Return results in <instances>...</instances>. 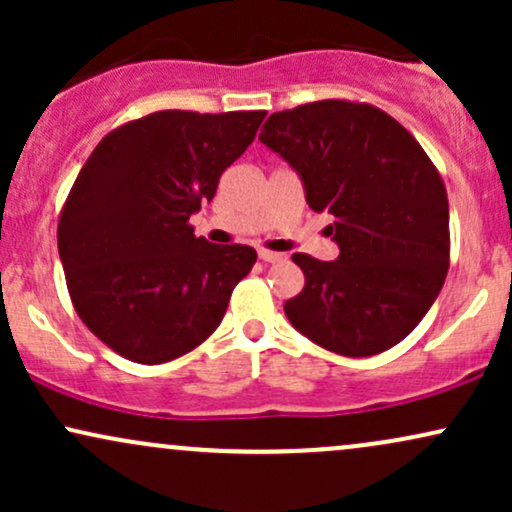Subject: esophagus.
Segmentation results:
<instances>
[{
	"instance_id": "1",
	"label": "esophagus",
	"mask_w": 512,
	"mask_h": 512,
	"mask_svg": "<svg viewBox=\"0 0 512 512\" xmlns=\"http://www.w3.org/2000/svg\"><path fill=\"white\" fill-rule=\"evenodd\" d=\"M257 257H260L262 262H281V260H284V255H281V252H272V250H260V252H257Z\"/></svg>"
}]
</instances>
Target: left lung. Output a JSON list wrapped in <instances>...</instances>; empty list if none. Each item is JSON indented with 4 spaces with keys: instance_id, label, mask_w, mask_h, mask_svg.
Returning <instances> with one entry per match:
<instances>
[{
    "instance_id": "1",
    "label": "left lung",
    "mask_w": 512,
    "mask_h": 512,
    "mask_svg": "<svg viewBox=\"0 0 512 512\" xmlns=\"http://www.w3.org/2000/svg\"><path fill=\"white\" fill-rule=\"evenodd\" d=\"M260 142L291 163L310 209L334 216L339 257L296 252L305 286L284 313L334 354L375 356L428 313L450 267L448 192L421 144L370 103L315 101L264 122Z\"/></svg>"
}]
</instances>
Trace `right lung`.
Instances as JSON below:
<instances>
[{"instance_id": "right-lung-1", "label": "right lung", "mask_w": 512, "mask_h": 512, "mask_svg": "<svg viewBox=\"0 0 512 512\" xmlns=\"http://www.w3.org/2000/svg\"><path fill=\"white\" fill-rule=\"evenodd\" d=\"M264 115L158 110L105 134L79 170L57 248L76 315L115 354L156 366L221 325L257 252L197 238L190 216Z\"/></svg>"}]
</instances>
